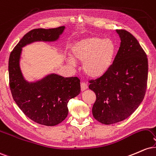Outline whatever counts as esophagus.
<instances>
[{
	"instance_id": "esophagus-1",
	"label": "esophagus",
	"mask_w": 156,
	"mask_h": 156,
	"mask_svg": "<svg viewBox=\"0 0 156 156\" xmlns=\"http://www.w3.org/2000/svg\"><path fill=\"white\" fill-rule=\"evenodd\" d=\"M80 87H81V90L82 91H84L86 89H87V85L85 83V82H81V84H80Z\"/></svg>"
}]
</instances>
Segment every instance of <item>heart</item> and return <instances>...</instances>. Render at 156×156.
Wrapping results in <instances>:
<instances>
[{
    "label": "heart",
    "mask_w": 156,
    "mask_h": 156,
    "mask_svg": "<svg viewBox=\"0 0 156 156\" xmlns=\"http://www.w3.org/2000/svg\"><path fill=\"white\" fill-rule=\"evenodd\" d=\"M116 46L110 38L91 36L76 42L71 47V55L74 59L84 62L82 69L86 75L96 79L107 72L114 60ZM69 63L74 64L72 58Z\"/></svg>",
    "instance_id": "obj_1"
}]
</instances>
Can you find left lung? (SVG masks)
Segmentation results:
<instances>
[{
  "mask_svg": "<svg viewBox=\"0 0 156 156\" xmlns=\"http://www.w3.org/2000/svg\"><path fill=\"white\" fill-rule=\"evenodd\" d=\"M120 46L113 63L105 74L90 80L89 88L96 93L94 118L111 125L122 121L134 112L147 89V55L136 38L125 30H116Z\"/></svg>",
  "mask_w": 156,
  "mask_h": 156,
  "instance_id": "obj_1",
  "label": "left lung"
}]
</instances>
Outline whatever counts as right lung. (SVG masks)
<instances>
[{
  "label": "right lung",
  "mask_w": 156,
  "mask_h": 156,
  "mask_svg": "<svg viewBox=\"0 0 156 156\" xmlns=\"http://www.w3.org/2000/svg\"><path fill=\"white\" fill-rule=\"evenodd\" d=\"M65 26L29 31L16 45L9 60V85L14 101L27 118L41 125L53 126L63 121L69 113L67 104L80 93L78 77L51 74L36 82L26 81L20 66L23 47L35 41H55Z\"/></svg>",
  "instance_id": "right-lung-1"
}]
</instances>
